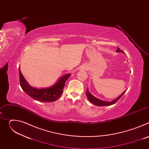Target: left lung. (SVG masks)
<instances>
[{
    "label": "left lung",
    "instance_id": "1",
    "mask_svg": "<svg viewBox=\"0 0 149 149\" xmlns=\"http://www.w3.org/2000/svg\"><path fill=\"white\" fill-rule=\"evenodd\" d=\"M117 52H122L123 54H125L124 52H123V51L120 50V49L119 48H117V50L116 51ZM127 91V90H125L121 95H120L117 98H115L114 100H113V101H102V100H101L95 97H94L90 93V91H88V88H87V91H86V95L88 99V100L92 102L93 104H94V105H97V106H107V105H111L112 104H114V103H116L125 93V91Z\"/></svg>",
    "mask_w": 149,
    "mask_h": 149
}]
</instances>
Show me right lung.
I'll return each instance as SVG.
<instances>
[{"mask_svg":"<svg viewBox=\"0 0 149 149\" xmlns=\"http://www.w3.org/2000/svg\"><path fill=\"white\" fill-rule=\"evenodd\" d=\"M19 81L22 90L31 98L40 102H51L57 100L62 95L66 81L70 77L71 74H66L61 77L57 82L52 86L47 88H34L28 83L20 72L19 68Z\"/></svg>","mask_w":149,"mask_h":149,"instance_id":"add662e5","label":"right lung"}]
</instances>
